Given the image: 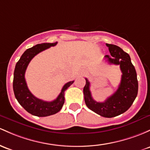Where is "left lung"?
Instances as JSON below:
<instances>
[{
  "instance_id": "obj_1",
  "label": "left lung",
  "mask_w": 150,
  "mask_h": 150,
  "mask_svg": "<svg viewBox=\"0 0 150 150\" xmlns=\"http://www.w3.org/2000/svg\"><path fill=\"white\" fill-rule=\"evenodd\" d=\"M110 52L105 55V59L110 64L119 65L122 75L118 89L112 95L103 103L97 102L92 97L90 90V83L87 78L83 88L84 98L87 107L104 117H113L120 115L129 109L135 100L138 92V81L137 72L131 62L129 55L118 46L106 44Z\"/></svg>"
}]
</instances>
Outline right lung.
Segmentation results:
<instances>
[{
  "instance_id": "1",
  "label": "right lung",
  "mask_w": 150,
  "mask_h": 150,
  "mask_svg": "<svg viewBox=\"0 0 150 150\" xmlns=\"http://www.w3.org/2000/svg\"><path fill=\"white\" fill-rule=\"evenodd\" d=\"M57 42L38 44L30 48L27 49L21 55L15 67L13 83L15 97L19 104L26 111L35 116L47 117L58 112L65 103V91L74 83L73 80L65 84L62 87L61 92L56 99L51 102L38 99L30 93L28 88L25 79V73L30 60L39 52L52 46H55Z\"/></svg>"
}]
</instances>
